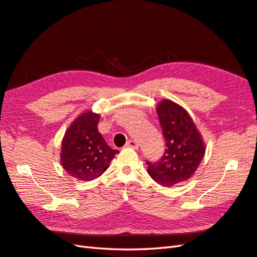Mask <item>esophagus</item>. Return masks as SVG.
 I'll return each mask as SVG.
<instances>
[{"label":"esophagus","mask_w":257,"mask_h":257,"mask_svg":"<svg viewBox=\"0 0 257 257\" xmlns=\"http://www.w3.org/2000/svg\"><path fill=\"white\" fill-rule=\"evenodd\" d=\"M126 147H127V148H131V149H138V148H139V143H137V142L134 141V140H129V141L126 143Z\"/></svg>","instance_id":"obj_1"}]
</instances>
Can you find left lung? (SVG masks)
Returning <instances> with one entry per match:
<instances>
[{
  "label": "left lung",
  "instance_id": "1",
  "mask_svg": "<svg viewBox=\"0 0 257 257\" xmlns=\"http://www.w3.org/2000/svg\"><path fill=\"white\" fill-rule=\"evenodd\" d=\"M166 150L162 159L148 164V173L165 187H173L191 178L205 154L200 131L181 105L163 100L156 107Z\"/></svg>",
  "mask_w": 257,
  "mask_h": 257
}]
</instances>
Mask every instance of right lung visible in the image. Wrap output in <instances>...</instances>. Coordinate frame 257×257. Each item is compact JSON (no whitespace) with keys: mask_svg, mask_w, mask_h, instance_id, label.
Wrapping results in <instances>:
<instances>
[{"mask_svg":"<svg viewBox=\"0 0 257 257\" xmlns=\"http://www.w3.org/2000/svg\"><path fill=\"white\" fill-rule=\"evenodd\" d=\"M100 114L85 110L70 123L62 140L61 164L71 177L89 181L100 177L119 151L108 147L98 133Z\"/></svg>","mask_w":257,"mask_h":257,"instance_id":"1","label":"right lung"}]
</instances>
